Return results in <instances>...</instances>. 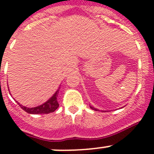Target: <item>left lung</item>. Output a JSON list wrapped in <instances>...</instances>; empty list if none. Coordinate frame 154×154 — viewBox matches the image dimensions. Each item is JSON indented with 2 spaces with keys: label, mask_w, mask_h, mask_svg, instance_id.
<instances>
[{
  "label": "left lung",
  "mask_w": 154,
  "mask_h": 154,
  "mask_svg": "<svg viewBox=\"0 0 154 154\" xmlns=\"http://www.w3.org/2000/svg\"><path fill=\"white\" fill-rule=\"evenodd\" d=\"M90 107H91V109H92V110H95V111H98V109H96V108H95V107H92V106H90Z\"/></svg>",
  "instance_id": "obj_1"
}]
</instances>
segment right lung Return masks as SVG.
Returning a JSON list of instances; mask_svg holds the SVG:
<instances>
[{"label": "right lung", "mask_w": 154, "mask_h": 154, "mask_svg": "<svg viewBox=\"0 0 154 154\" xmlns=\"http://www.w3.org/2000/svg\"><path fill=\"white\" fill-rule=\"evenodd\" d=\"M58 90L53 95V97H51L50 100H48L46 103H44L40 106L29 108V107L22 106L18 103L19 105L20 106V107L23 111H25V112L29 114H49L51 113V112H54L57 107H59L58 102L57 100V95H58Z\"/></svg>", "instance_id": "add662e5"}]
</instances>
